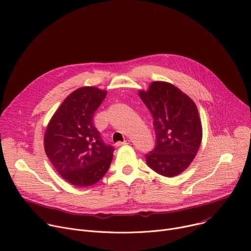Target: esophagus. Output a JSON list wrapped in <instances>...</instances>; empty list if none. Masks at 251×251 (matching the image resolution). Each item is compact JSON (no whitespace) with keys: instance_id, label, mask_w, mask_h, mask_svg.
<instances>
[{"instance_id":"1","label":"esophagus","mask_w":251,"mask_h":251,"mask_svg":"<svg viewBox=\"0 0 251 251\" xmlns=\"http://www.w3.org/2000/svg\"><path fill=\"white\" fill-rule=\"evenodd\" d=\"M125 145H129V141H125V142H119L116 144V147H122Z\"/></svg>"}]
</instances>
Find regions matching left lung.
I'll list each match as a JSON object with an SVG mask.
<instances>
[{
  "label": "left lung",
  "mask_w": 251,
  "mask_h": 251,
  "mask_svg": "<svg viewBox=\"0 0 251 251\" xmlns=\"http://www.w3.org/2000/svg\"><path fill=\"white\" fill-rule=\"evenodd\" d=\"M140 97L151 111L154 149L146 161L155 173L172 177L182 173L196 156L202 137L198 107L181 91L164 81H153Z\"/></svg>",
  "instance_id": "left-lung-1"
}]
</instances>
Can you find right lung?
I'll list each match as a JSON object with an SVG mask.
<instances>
[{
	"label": "right lung",
	"instance_id": "obj_1",
	"mask_svg": "<svg viewBox=\"0 0 251 251\" xmlns=\"http://www.w3.org/2000/svg\"><path fill=\"white\" fill-rule=\"evenodd\" d=\"M105 91L83 87L73 92L51 118L45 134V151L60 176L75 186H90L107 172L114 147L104 144L94 115Z\"/></svg>",
	"mask_w": 251,
	"mask_h": 251
}]
</instances>
